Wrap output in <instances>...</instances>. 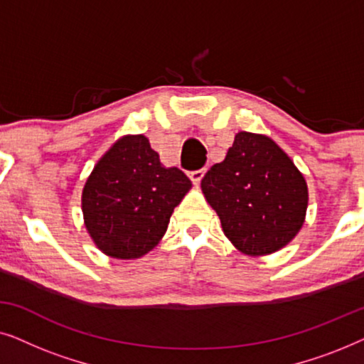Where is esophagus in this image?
I'll list each match as a JSON object with an SVG mask.
<instances>
[{
    "label": "esophagus",
    "instance_id": "34e87169",
    "mask_svg": "<svg viewBox=\"0 0 364 364\" xmlns=\"http://www.w3.org/2000/svg\"><path fill=\"white\" fill-rule=\"evenodd\" d=\"M205 171H207L205 167L198 168V171H192V172H188V177H191V181L193 183H198L202 181V177H203V173H205Z\"/></svg>",
    "mask_w": 364,
    "mask_h": 364
}]
</instances>
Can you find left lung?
I'll return each mask as SVG.
<instances>
[{"label":"left lung","instance_id":"left-lung-1","mask_svg":"<svg viewBox=\"0 0 364 364\" xmlns=\"http://www.w3.org/2000/svg\"><path fill=\"white\" fill-rule=\"evenodd\" d=\"M200 186L223 233L245 255L280 250L305 222V177L262 134L238 132L225 159L210 167Z\"/></svg>","mask_w":364,"mask_h":364}]
</instances>
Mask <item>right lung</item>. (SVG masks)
<instances>
[{"label": "right lung", "instance_id": "1", "mask_svg": "<svg viewBox=\"0 0 364 364\" xmlns=\"http://www.w3.org/2000/svg\"><path fill=\"white\" fill-rule=\"evenodd\" d=\"M192 182L164 167L149 139L124 136L96 164L82 191L84 223L99 250L131 260L151 252Z\"/></svg>", "mask_w": 364, "mask_h": 364}]
</instances>
